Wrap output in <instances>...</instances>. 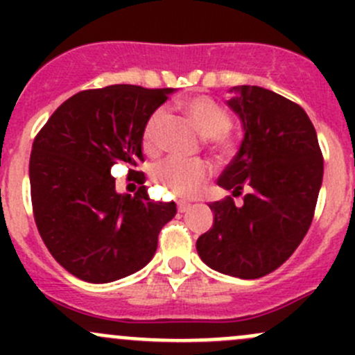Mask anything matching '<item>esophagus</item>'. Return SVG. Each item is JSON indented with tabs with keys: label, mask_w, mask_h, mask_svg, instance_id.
I'll return each instance as SVG.
<instances>
[{
	"label": "esophagus",
	"mask_w": 355,
	"mask_h": 355,
	"mask_svg": "<svg viewBox=\"0 0 355 355\" xmlns=\"http://www.w3.org/2000/svg\"><path fill=\"white\" fill-rule=\"evenodd\" d=\"M189 207H191V204L185 202V200H180V202H178V211H180V213H185Z\"/></svg>",
	"instance_id": "34e87169"
}]
</instances>
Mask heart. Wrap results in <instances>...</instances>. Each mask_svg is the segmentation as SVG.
<instances>
[{
	"mask_svg": "<svg viewBox=\"0 0 355 355\" xmlns=\"http://www.w3.org/2000/svg\"><path fill=\"white\" fill-rule=\"evenodd\" d=\"M182 110L189 120L196 125L199 134L207 139L211 148L221 156L234 151V141L228 135L230 114L223 106L207 96H194L182 103ZM164 121V111L156 110L146 121L142 130V148L148 155H156L161 148V127ZM153 180L178 198H194L207 178L211 177V166L206 161H184L168 157L153 166Z\"/></svg>",
	"mask_w": 355,
	"mask_h": 355,
	"instance_id": "b5f03b06",
	"label": "heart"
}]
</instances>
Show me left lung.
<instances>
[{
  "label": "left lung",
  "instance_id": "8db88e82",
  "mask_svg": "<svg viewBox=\"0 0 355 355\" xmlns=\"http://www.w3.org/2000/svg\"><path fill=\"white\" fill-rule=\"evenodd\" d=\"M227 106L242 125L241 148L218 178L244 204L211 202L213 227L198 239L200 259L218 273L254 280L280 268L313 221L323 182V156L307 113L259 87L230 89Z\"/></svg>",
  "mask_w": 355,
  "mask_h": 355
}]
</instances>
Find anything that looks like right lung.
<instances>
[{
    "mask_svg": "<svg viewBox=\"0 0 355 355\" xmlns=\"http://www.w3.org/2000/svg\"><path fill=\"white\" fill-rule=\"evenodd\" d=\"M175 89L116 84L67 99L32 144L28 178L37 230L63 268L89 284H110L155 257L175 202L114 189L111 168L137 166L146 121ZM144 184L142 171L130 170Z\"/></svg>",
    "mask_w": 355,
    "mask_h": 355,
    "instance_id": "right-lung-1",
    "label": "right lung"
}]
</instances>
